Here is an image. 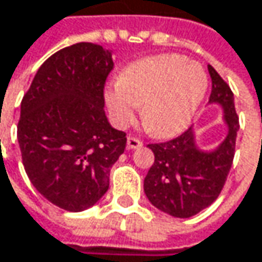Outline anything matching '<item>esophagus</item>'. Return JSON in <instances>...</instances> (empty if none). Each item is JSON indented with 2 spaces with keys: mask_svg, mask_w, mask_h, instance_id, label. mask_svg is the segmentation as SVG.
I'll return each mask as SVG.
<instances>
[{
  "mask_svg": "<svg viewBox=\"0 0 262 262\" xmlns=\"http://www.w3.org/2000/svg\"><path fill=\"white\" fill-rule=\"evenodd\" d=\"M142 145H144L142 141H139V139H136V138H133V136H129V138H127V148H129V150L141 148Z\"/></svg>",
  "mask_w": 262,
  "mask_h": 262,
  "instance_id": "obj_1",
  "label": "esophagus"
}]
</instances>
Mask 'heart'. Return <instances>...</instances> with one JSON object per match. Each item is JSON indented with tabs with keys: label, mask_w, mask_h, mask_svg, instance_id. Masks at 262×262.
<instances>
[{
	"label": "heart",
	"mask_w": 262,
	"mask_h": 262,
	"mask_svg": "<svg viewBox=\"0 0 262 262\" xmlns=\"http://www.w3.org/2000/svg\"><path fill=\"white\" fill-rule=\"evenodd\" d=\"M208 79L201 64L180 55H156L136 61L120 75L118 85L105 91L111 120L127 127L142 106V123L159 138L174 136L193 120Z\"/></svg>",
	"instance_id": "heart-1"
}]
</instances>
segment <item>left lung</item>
<instances>
[{
    "mask_svg": "<svg viewBox=\"0 0 262 262\" xmlns=\"http://www.w3.org/2000/svg\"><path fill=\"white\" fill-rule=\"evenodd\" d=\"M211 76L210 105L222 109L226 126L224 141L211 150H204L190 127L179 138L150 144L155 163L144 179V192L148 201L160 211L186 219L200 213L219 196L232 165L238 117L234 107V94L219 73L208 64Z\"/></svg>",
    "mask_w": 262,
    "mask_h": 262,
    "instance_id": "1",
    "label": "left lung"
}]
</instances>
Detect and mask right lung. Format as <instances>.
Here are the masks:
<instances>
[{
  "label": "right lung",
  "instance_id": "right-lung-1",
  "mask_svg": "<svg viewBox=\"0 0 262 262\" xmlns=\"http://www.w3.org/2000/svg\"><path fill=\"white\" fill-rule=\"evenodd\" d=\"M112 52L76 43L37 70L20 103L17 142L30 181L67 211L93 207L109 189L112 165L124 153L126 133L105 114L103 88Z\"/></svg>",
  "mask_w": 262,
  "mask_h": 262
}]
</instances>
